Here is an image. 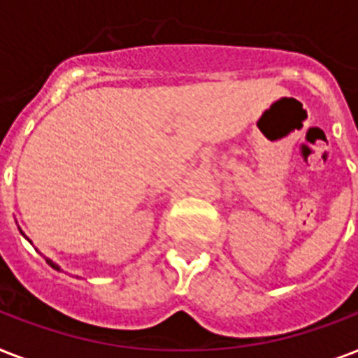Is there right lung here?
<instances>
[{"mask_svg": "<svg viewBox=\"0 0 358 358\" xmlns=\"http://www.w3.org/2000/svg\"><path fill=\"white\" fill-rule=\"evenodd\" d=\"M46 262H48V264H50V266L53 267V269H57V271H59V266H57V264H53V262L50 260V258H46Z\"/></svg>", "mask_w": 358, "mask_h": 358, "instance_id": "add662e5", "label": "right lung"}]
</instances>
